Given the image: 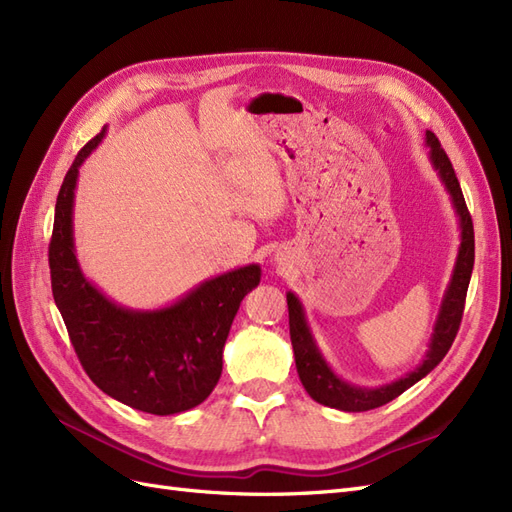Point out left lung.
Listing matches in <instances>:
<instances>
[{"instance_id":"obj_1","label":"left lung","mask_w":512,"mask_h":512,"mask_svg":"<svg viewBox=\"0 0 512 512\" xmlns=\"http://www.w3.org/2000/svg\"><path fill=\"white\" fill-rule=\"evenodd\" d=\"M425 145L429 147V162L433 170H436L444 190L448 192V196H451V203L459 218V230H461L455 267L451 273V280H448V286L442 294L438 318L433 322V331L427 344L429 348L421 363H418L412 371H408L406 376H401L389 384L374 386V389L352 384L344 378H339L333 371V367L327 363V359H324L316 344L312 327H309L307 322L301 299L294 292H286L294 363H297V371L305 391L322 406L344 410V412H365V410H374L389 404V401L408 391L412 384L423 380L429 371L444 359L459 331L463 303H466V292H468V284L474 269V226L466 207V200H463L453 164L448 160L444 149L440 147L436 134L427 130Z\"/></svg>"}]
</instances>
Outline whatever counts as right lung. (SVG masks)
Segmentation results:
<instances>
[{
  "mask_svg": "<svg viewBox=\"0 0 512 512\" xmlns=\"http://www.w3.org/2000/svg\"><path fill=\"white\" fill-rule=\"evenodd\" d=\"M106 128L79 151L61 183L49 245L55 305L87 376L100 391L134 410L170 416L192 410L222 376L230 324L260 265H245L200 282L170 305H119L83 273L74 245V190L79 168Z\"/></svg>",
  "mask_w": 512,
  "mask_h": 512,
  "instance_id": "obj_1",
  "label": "right lung"
}]
</instances>
